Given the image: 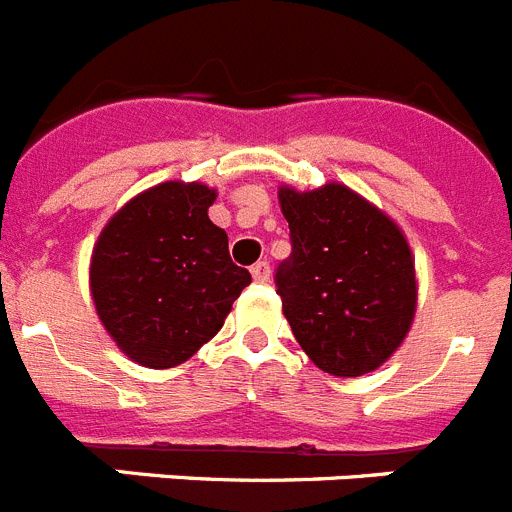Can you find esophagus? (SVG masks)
<instances>
[{"mask_svg": "<svg viewBox=\"0 0 512 512\" xmlns=\"http://www.w3.org/2000/svg\"><path fill=\"white\" fill-rule=\"evenodd\" d=\"M251 274L256 282H269V277H271L269 261H256V264L251 266Z\"/></svg>", "mask_w": 512, "mask_h": 512, "instance_id": "obj_1", "label": "esophagus"}]
</instances>
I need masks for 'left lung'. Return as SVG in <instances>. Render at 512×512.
I'll list each match as a JSON object with an SVG mask.
<instances>
[{
    "mask_svg": "<svg viewBox=\"0 0 512 512\" xmlns=\"http://www.w3.org/2000/svg\"><path fill=\"white\" fill-rule=\"evenodd\" d=\"M292 256L277 295L297 343L333 377H361L395 354L418 302L415 261L400 225L354 189L279 187Z\"/></svg>",
    "mask_w": 512,
    "mask_h": 512,
    "instance_id": "obj_1",
    "label": "left lung"
}]
</instances>
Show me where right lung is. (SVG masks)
I'll use <instances>...</instances> for the list:
<instances>
[{
  "mask_svg": "<svg viewBox=\"0 0 512 512\" xmlns=\"http://www.w3.org/2000/svg\"><path fill=\"white\" fill-rule=\"evenodd\" d=\"M215 189L164 182L110 217L92 251L97 315L122 354L171 369L223 328L251 274L230 261L228 235L207 210Z\"/></svg>",
  "mask_w": 512,
  "mask_h": 512,
  "instance_id": "1",
  "label": "right lung"
}]
</instances>
